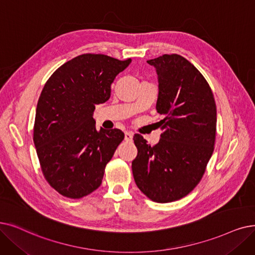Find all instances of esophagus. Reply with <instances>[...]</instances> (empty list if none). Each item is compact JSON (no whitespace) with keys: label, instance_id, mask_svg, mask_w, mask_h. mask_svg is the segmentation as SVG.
I'll use <instances>...</instances> for the list:
<instances>
[{"label":"esophagus","instance_id":"esophagus-1","mask_svg":"<svg viewBox=\"0 0 255 255\" xmlns=\"http://www.w3.org/2000/svg\"><path fill=\"white\" fill-rule=\"evenodd\" d=\"M132 138H133V133H132L131 131H126L125 132V140L131 141Z\"/></svg>","mask_w":255,"mask_h":255}]
</instances>
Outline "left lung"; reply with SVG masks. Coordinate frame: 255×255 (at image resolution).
Returning a JSON list of instances; mask_svg holds the SVG:
<instances>
[{"label":"left lung","instance_id":"8db88e82","mask_svg":"<svg viewBox=\"0 0 255 255\" xmlns=\"http://www.w3.org/2000/svg\"><path fill=\"white\" fill-rule=\"evenodd\" d=\"M147 62L156 70V110L165 119L154 147L134 135L132 173L152 201L167 203L186 196L201 180L214 152L217 107L207 81L184 57L164 54Z\"/></svg>","mask_w":255,"mask_h":255}]
</instances>
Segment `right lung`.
Masks as SVG:
<instances>
[{"mask_svg": "<svg viewBox=\"0 0 255 255\" xmlns=\"http://www.w3.org/2000/svg\"><path fill=\"white\" fill-rule=\"evenodd\" d=\"M131 61L79 55L55 71L43 86L33 141L45 178L62 196L82 198L101 185L124 133L97 130L95 106L108 100L116 77Z\"/></svg>", "mask_w": 255, "mask_h": 255, "instance_id": "right-lung-1", "label": "right lung"}]
</instances>
